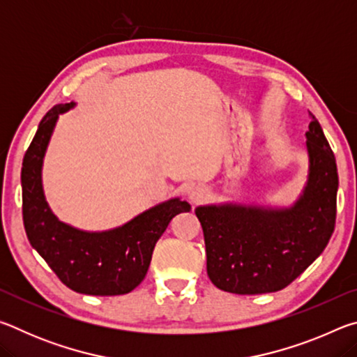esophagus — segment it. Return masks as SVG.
Returning <instances> with one entry per match:
<instances>
[{"instance_id":"1","label":"esophagus","mask_w":357,"mask_h":357,"mask_svg":"<svg viewBox=\"0 0 357 357\" xmlns=\"http://www.w3.org/2000/svg\"><path fill=\"white\" fill-rule=\"evenodd\" d=\"M208 197H209V189L206 185L198 184V185H193L189 190V200L195 204L204 202Z\"/></svg>"}]
</instances>
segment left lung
I'll use <instances>...</instances> for the list:
<instances>
[{
	"mask_svg": "<svg viewBox=\"0 0 357 357\" xmlns=\"http://www.w3.org/2000/svg\"><path fill=\"white\" fill-rule=\"evenodd\" d=\"M309 181L289 209L241 204L195 209L206 245L211 282L234 294L274 293L321 255L334 233L338 174L318 119L310 113Z\"/></svg>",
	"mask_w": 357,
	"mask_h": 357,
	"instance_id": "obj_1",
	"label": "left lung"
}]
</instances>
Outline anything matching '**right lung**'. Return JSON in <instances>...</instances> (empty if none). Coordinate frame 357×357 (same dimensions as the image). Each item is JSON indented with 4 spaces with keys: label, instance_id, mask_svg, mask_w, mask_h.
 <instances>
[{
    "label": "right lung",
    "instance_id": "obj_1",
    "mask_svg": "<svg viewBox=\"0 0 357 357\" xmlns=\"http://www.w3.org/2000/svg\"><path fill=\"white\" fill-rule=\"evenodd\" d=\"M72 105L59 104L47 112L23 157V225L29 244L68 288L91 296L130 293L146 275L154 245L168 223L176 214L190 211V204L174 198L102 233L82 231L59 222L44 198L40 168L58 114Z\"/></svg>",
    "mask_w": 357,
    "mask_h": 357
}]
</instances>
